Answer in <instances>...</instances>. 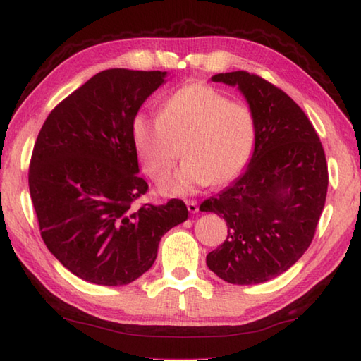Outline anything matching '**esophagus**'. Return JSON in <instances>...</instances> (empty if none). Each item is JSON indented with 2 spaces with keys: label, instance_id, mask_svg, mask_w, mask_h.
Returning a JSON list of instances; mask_svg holds the SVG:
<instances>
[{
  "label": "esophagus",
  "instance_id": "34e87169",
  "mask_svg": "<svg viewBox=\"0 0 361 361\" xmlns=\"http://www.w3.org/2000/svg\"><path fill=\"white\" fill-rule=\"evenodd\" d=\"M185 204H187V209H188L190 214H196V212H198V210H200L198 202L193 201V200H188Z\"/></svg>",
  "mask_w": 361,
  "mask_h": 361
}]
</instances>
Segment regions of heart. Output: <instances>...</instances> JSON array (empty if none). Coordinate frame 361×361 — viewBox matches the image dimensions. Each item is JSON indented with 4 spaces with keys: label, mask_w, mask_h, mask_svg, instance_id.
<instances>
[{
    "label": "heart",
    "mask_w": 361,
    "mask_h": 361,
    "mask_svg": "<svg viewBox=\"0 0 361 361\" xmlns=\"http://www.w3.org/2000/svg\"><path fill=\"white\" fill-rule=\"evenodd\" d=\"M132 138L142 171L157 182L171 171L182 147L187 160L160 190L187 195L242 173L255 146L256 119L243 102L229 100L209 85L190 83L165 100L160 116L137 114Z\"/></svg>",
    "instance_id": "heart-1"
}]
</instances>
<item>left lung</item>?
<instances>
[{"label":"left lung","mask_w":361,"mask_h":361,"mask_svg":"<svg viewBox=\"0 0 361 361\" xmlns=\"http://www.w3.org/2000/svg\"><path fill=\"white\" fill-rule=\"evenodd\" d=\"M212 80L247 97L256 141L247 171L200 206L228 226L207 265L231 284H259L294 265L314 239L327 198V160L311 121L280 87L247 71Z\"/></svg>","instance_id":"left-lung-1"}]
</instances>
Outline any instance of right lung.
Instances as JSON below:
<instances>
[{
    "label": "right lung",
    "instance_id": "1",
    "mask_svg": "<svg viewBox=\"0 0 361 361\" xmlns=\"http://www.w3.org/2000/svg\"><path fill=\"white\" fill-rule=\"evenodd\" d=\"M168 72L108 69L53 108L32 149L28 183L39 229L73 275L124 286L152 267L161 235L187 220L180 200L135 206L138 176L132 124Z\"/></svg>",
    "mask_w": 361,
    "mask_h": 361
}]
</instances>
